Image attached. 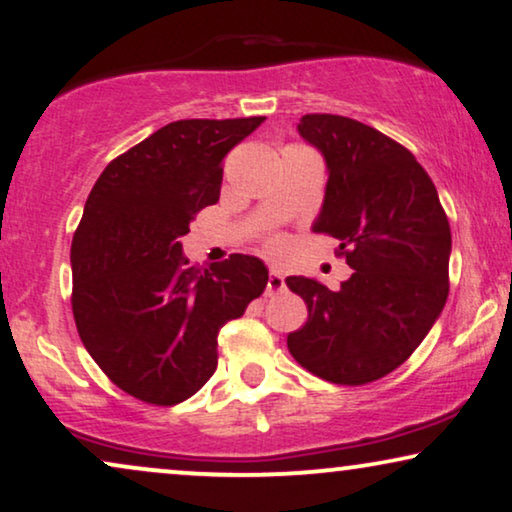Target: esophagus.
Segmentation results:
<instances>
[{"label":"esophagus","mask_w":512,"mask_h":512,"mask_svg":"<svg viewBox=\"0 0 512 512\" xmlns=\"http://www.w3.org/2000/svg\"><path fill=\"white\" fill-rule=\"evenodd\" d=\"M284 289H286L284 275L279 270H272L270 277H268V289H265V293H268V296H275V293L284 291Z\"/></svg>","instance_id":"obj_1"}]
</instances>
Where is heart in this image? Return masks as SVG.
<instances>
[{
    "mask_svg": "<svg viewBox=\"0 0 512 512\" xmlns=\"http://www.w3.org/2000/svg\"><path fill=\"white\" fill-rule=\"evenodd\" d=\"M270 249H272V251H275V254H279V251H282V242H279V240H275V242H272V244H270Z\"/></svg>",
    "mask_w": 512,
    "mask_h": 512,
    "instance_id": "1",
    "label": "heart"
}]
</instances>
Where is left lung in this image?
Returning a JSON list of instances; mask_svg holds the SVG:
<instances>
[{
  "label": "left lung",
  "instance_id": "obj_1",
  "mask_svg": "<svg viewBox=\"0 0 512 512\" xmlns=\"http://www.w3.org/2000/svg\"><path fill=\"white\" fill-rule=\"evenodd\" d=\"M300 137L326 160L314 233L340 240L352 277L331 291L286 277L307 305L289 333L293 359L333 384H368L396 370L443 312L452 233L438 191L415 156L354 118L307 114Z\"/></svg>",
  "mask_w": 512,
  "mask_h": 512
}]
</instances>
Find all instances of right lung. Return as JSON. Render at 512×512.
Instances as JSON below:
<instances>
[{
	"label": "right lung",
	"instance_id": "right-lung-1",
	"mask_svg": "<svg viewBox=\"0 0 512 512\" xmlns=\"http://www.w3.org/2000/svg\"><path fill=\"white\" fill-rule=\"evenodd\" d=\"M265 116L167 123L104 167L72 240L79 335L116 387L153 405L191 398L216 370V335L268 284L261 258L202 272L181 237L221 193L223 158Z\"/></svg>",
	"mask_w": 512,
	"mask_h": 512
}]
</instances>
